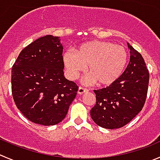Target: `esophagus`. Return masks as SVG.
Masks as SVG:
<instances>
[{
    "mask_svg": "<svg viewBox=\"0 0 160 160\" xmlns=\"http://www.w3.org/2000/svg\"><path fill=\"white\" fill-rule=\"evenodd\" d=\"M88 90L87 89V88H83V87H80L78 89V91H77V93H78L79 94H84L85 92H88Z\"/></svg>",
    "mask_w": 160,
    "mask_h": 160,
    "instance_id": "obj_1",
    "label": "esophagus"
}]
</instances>
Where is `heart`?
<instances>
[{"mask_svg": "<svg viewBox=\"0 0 160 160\" xmlns=\"http://www.w3.org/2000/svg\"><path fill=\"white\" fill-rule=\"evenodd\" d=\"M128 59L126 49L106 41H89L63 55V62L69 76L75 79L87 66V82L108 86L122 75Z\"/></svg>", "mask_w": 160, "mask_h": 160, "instance_id": "1", "label": "heart"}]
</instances>
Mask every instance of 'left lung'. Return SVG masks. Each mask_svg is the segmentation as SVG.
<instances>
[{"instance_id":"left-lung-1","label":"left lung","mask_w":160,"mask_h":160,"mask_svg":"<svg viewBox=\"0 0 160 160\" xmlns=\"http://www.w3.org/2000/svg\"><path fill=\"white\" fill-rule=\"evenodd\" d=\"M130 62L123 73L110 86L94 90L96 103L91 110L94 123L106 129L120 128L143 108L148 93L149 72L143 57L131 45Z\"/></svg>"}]
</instances>
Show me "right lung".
I'll list each match as a JSON object with an SVG mask.
<instances>
[{
  "instance_id": "right-lung-1",
  "label": "right lung",
  "mask_w": 160,
  "mask_h": 160,
  "mask_svg": "<svg viewBox=\"0 0 160 160\" xmlns=\"http://www.w3.org/2000/svg\"><path fill=\"white\" fill-rule=\"evenodd\" d=\"M62 45L57 37H40L22 50L12 69L17 108L34 123L62 121L79 87L64 77Z\"/></svg>"
}]
</instances>
